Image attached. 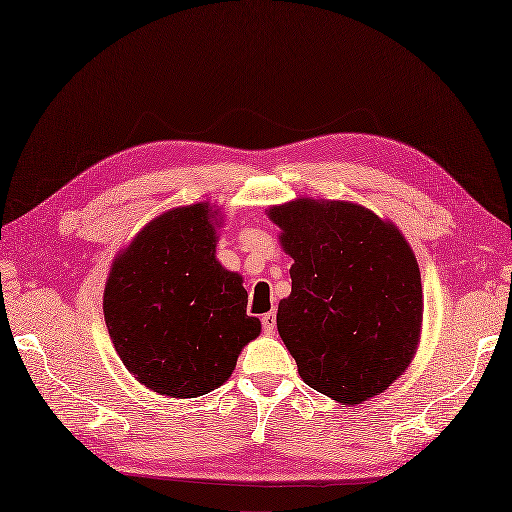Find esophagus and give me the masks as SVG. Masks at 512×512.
<instances>
[{
    "mask_svg": "<svg viewBox=\"0 0 512 512\" xmlns=\"http://www.w3.org/2000/svg\"><path fill=\"white\" fill-rule=\"evenodd\" d=\"M274 324H277V316H274V311L264 313V316H261V326H264V333L266 335H272Z\"/></svg>",
    "mask_w": 512,
    "mask_h": 512,
    "instance_id": "1",
    "label": "esophagus"
}]
</instances>
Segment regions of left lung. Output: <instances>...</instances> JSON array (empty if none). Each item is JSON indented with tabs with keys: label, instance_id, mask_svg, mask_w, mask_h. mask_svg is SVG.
Listing matches in <instances>:
<instances>
[{
	"label": "left lung",
	"instance_id": "obj_1",
	"mask_svg": "<svg viewBox=\"0 0 512 512\" xmlns=\"http://www.w3.org/2000/svg\"><path fill=\"white\" fill-rule=\"evenodd\" d=\"M268 216L294 259L277 326L300 378L344 404L383 393L411 363L422 329L411 246L355 203L298 199Z\"/></svg>",
	"mask_w": 512,
	"mask_h": 512
}]
</instances>
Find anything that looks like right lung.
Returning <instances> with one entry per match:
<instances>
[{"label":"right lung","instance_id":"obj_1","mask_svg":"<svg viewBox=\"0 0 512 512\" xmlns=\"http://www.w3.org/2000/svg\"><path fill=\"white\" fill-rule=\"evenodd\" d=\"M207 203L151 220L116 257L103 316L125 368L160 396L196 398L231 376L261 331L246 316L242 277L216 261Z\"/></svg>","mask_w":512,"mask_h":512}]
</instances>
